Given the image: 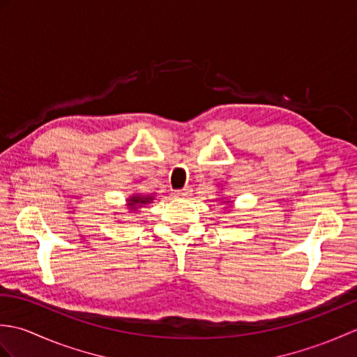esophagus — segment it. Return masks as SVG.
Masks as SVG:
<instances>
[{
	"label": "esophagus",
	"instance_id": "obj_1",
	"mask_svg": "<svg viewBox=\"0 0 357 357\" xmlns=\"http://www.w3.org/2000/svg\"><path fill=\"white\" fill-rule=\"evenodd\" d=\"M190 192H192V188L185 187V188H183V190H174L173 196L174 198H187V196L190 195Z\"/></svg>",
	"mask_w": 357,
	"mask_h": 357
}]
</instances>
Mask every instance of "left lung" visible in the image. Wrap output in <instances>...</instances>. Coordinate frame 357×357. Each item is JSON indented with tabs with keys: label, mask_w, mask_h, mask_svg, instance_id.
Instances as JSON below:
<instances>
[{
	"label": "left lung",
	"mask_w": 357,
	"mask_h": 357,
	"mask_svg": "<svg viewBox=\"0 0 357 357\" xmlns=\"http://www.w3.org/2000/svg\"><path fill=\"white\" fill-rule=\"evenodd\" d=\"M219 199H221V202H230V204H231L230 199H224V198H219Z\"/></svg>",
	"instance_id": "left-lung-1"
}]
</instances>
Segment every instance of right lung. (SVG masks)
I'll return each mask as SVG.
<instances>
[{"instance_id": "add662e5", "label": "right lung", "mask_w": 357, "mask_h": 357, "mask_svg": "<svg viewBox=\"0 0 357 357\" xmlns=\"http://www.w3.org/2000/svg\"><path fill=\"white\" fill-rule=\"evenodd\" d=\"M153 195H142V193H133L132 196H128V198L126 199V206L127 208L130 211H136L139 210L141 207H146L147 204H150L151 201H153Z\"/></svg>"}]
</instances>
